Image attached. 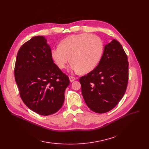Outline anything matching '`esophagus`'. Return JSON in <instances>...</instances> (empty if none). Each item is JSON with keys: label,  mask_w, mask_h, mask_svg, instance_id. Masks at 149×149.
<instances>
[{"label": "esophagus", "mask_w": 149, "mask_h": 149, "mask_svg": "<svg viewBox=\"0 0 149 149\" xmlns=\"http://www.w3.org/2000/svg\"><path fill=\"white\" fill-rule=\"evenodd\" d=\"M69 80H70V82H72V81H74V80H75L76 78L74 77H72V76H69Z\"/></svg>", "instance_id": "1"}]
</instances>
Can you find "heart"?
Returning a JSON list of instances; mask_svg holds the SVG:
<instances>
[{
  "label": "heart",
  "mask_w": 149,
  "mask_h": 149,
  "mask_svg": "<svg viewBox=\"0 0 149 149\" xmlns=\"http://www.w3.org/2000/svg\"><path fill=\"white\" fill-rule=\"evenodd\" d=\"M103 52V43L100 37L84 33L62 40L59 46L51 49V56L59 69H65L69 61L74 71L86 74L97 67Z\"/></svg>",
  "instance_id": "1"
}]
</instances>
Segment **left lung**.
Instances as JSON below:
<instances>
[{
  "label": "left lung",
  "mask_w": 149,
  "mask_h": 149,
  "mask_svg": "<svg viewBox=\"0 0 149 149\" xmlns=\"http://www.w3.org/2000/svg\"><path fill=\"white\" fill-rule=\"evenodd\" d=\"M119 42L105 45L97 66L79 81L86 104L92 111L106 113L122 99L127 86L129 62Z\"/></svg>",
  "instance_id": "left-lung-1"
}]
</instances>
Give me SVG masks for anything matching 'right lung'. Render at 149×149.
<instances>
[{"instance_id":"obj_1","label":"right lung","mask_w":149,"mask_h":149,"mask_svg":"<svg viewBox=\"0 0 149 149\" xmlns=\"http://www.w3.org/2000/svg\"><path fill=\"white\" fill-rule=\"evenodd\" d=\"M51 48L43 36H36L19 49L14 68L15 80L25 105L37 113L57 112L69 84L68 75L54 63Z\"/></svg>"}]
</instances>
